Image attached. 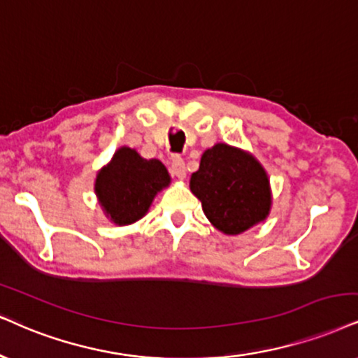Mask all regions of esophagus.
I'll return each mask as SVG.
<instances>
[{
  "label": "esophagus",
  "mask_w": 358,
  "mask_h": 358,
  "mask_svg": "<svg viewBox=\"0 0 358 358\" xmlns=\"http://www.w3.org/2000/svg\"><path fill=\"white\" fill-rule=\"evenodd\" d=\"M171 174L174 176V178L180 179V180L186 179V176H187L186 162H184L180 157L172 159V162H171Z\"/></svg>",
  "instance_id": "obj_1"
}]
</instances>
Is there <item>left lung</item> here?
<instances>
[{"label":"left lung","instance_id":"8db88e82","mask_svg":"<svg viewBox=\"0 0 358 358\" xmlns=\"http://www.w3.org/2000/svg\"><path fill=\"white\" fill-rule=\"evenodd\" d=\"M189 186L206 217L227 236L245 232L271 213L266 169L252 154L229 144L219 143L202 154Z\"/></svg>","mask_w":358,"mask_h":358}]
</instances>
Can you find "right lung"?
Returning <instances> with one entry per match:
<instances>
[{"label": "right lung", "mask_w": 358, "mask_h": 358, "mask_svg": "<svg viewBox=\"0 0 358 358\" xmlns=\"http://www.w3.org/2000/svg\"><path fill=\"white\" fill-rule=\"evenodd\" d=\"M169 184L171 176L161 161L144 159L122 145L98 172L94 191L111 222L127 226L144 217L156 194Z\"/></svg>", "instance_id": "obj_1"}]
</instances>
